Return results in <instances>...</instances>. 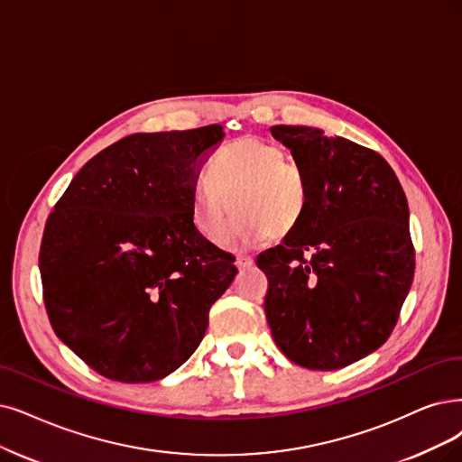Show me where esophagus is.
Masks as SVG:
<instances>
[{"label":"esophagus","instance_id":"1","mask_svg":"<svg viewBox=\"0 0 462 462\" xmlns=\"http://www.w3.org/2000/svg\"><path fill=\"white\" fill-rule=\"evenodd\" d=\"M235 265H236L238 271H245V269H250L254 265V260H252V257H248V255H236Z\"/></svg>","mask_w":462,"mask_h":462}]
</instances>
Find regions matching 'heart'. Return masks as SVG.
Here are the masks:
<instances>
[{
	"instance_id": "heart-1",
	"label": "heart",
	"mask_w": 462,
	"mask_h": 462,
	"mask_svg": "<svg viewBox=\"0 0 462 462\" xmlns=\"http://www.w3.org/2000/svg\"><path fill=\"white\" fill-rule=\"evenodd\" d=\"M236 205L233 206L232 202ZM309 202L303 171L286 159L281 145L241 138L219 152L210 164V180L191 189V217L199 233L224 243L235 210V241L243 246L282 236L300 224Z\"/></svg>"
}]
</instances>
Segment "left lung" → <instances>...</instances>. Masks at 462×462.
<instances>
[{"label": "left lung", "mask_w": 462, "mask_h": 462, "mask_svg": "<svg viewBox=\"0 0 462 462\" xmlns=\"http://www.w3.org/2000/svg\"><path fill=\"white\" fill-rule=\"evenodd\" d=\"M303 171L309 202L282 243L257 255L274 343L309 370L372 355L396 326L415 252L400 181L379 153L317 126H271Z\"/></svg>", "instance_id": "obj_1"}]
</instances>
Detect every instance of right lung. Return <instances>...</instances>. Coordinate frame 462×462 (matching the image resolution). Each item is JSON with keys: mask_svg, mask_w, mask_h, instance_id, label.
Instances as JSON below:
<instances>
[{"mask_svg": "<svg viewBox=\"0 0 462 462\" xmlns=\"http://www.w3.org/2000/svg\"><path fill=\"white\" fill-rule=\"evenodd\" d=\"M221 125L133 134L92 157L49 216L40 250L51 326L85 364L152 383L186 362L236 274L191 217Z\"/></svg>", "mask_w": 462, "mask_h": 462, "instance_id": "1", "label": "right lung"}]
</instances>
